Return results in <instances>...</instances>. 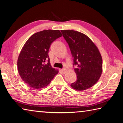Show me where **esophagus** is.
Wrapping results in <instances>:
<instances>
[{"label":"esophagus","instance_id":"34e87169","mask_svg":"<svg viewBox=\"0 0 123 123\" xmlns=\"http://www.w3.org/2000/svg\"><path fill=\"white\" fill-rule=\"evenodd\" d=\"M61 71H62V73L64 74V73H66V69H61Z\"/></svg>","mask_w":123,"mask_h":123}]
</instances>
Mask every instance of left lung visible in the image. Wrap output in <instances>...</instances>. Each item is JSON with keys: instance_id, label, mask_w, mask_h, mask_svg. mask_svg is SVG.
Listing matches in <instances>:
<instances>
[{"instance_id": "1", "label": "left lung", "mask_w": 123, "mask_h": 123, "mask_svg": "<svg viewBox=\"0 0 123 123\" xmlns=\"http://www.w3.org/2000/svg\"><path fill=\"white\" fill-rule=\"evenodd\" d=\"M61 32L69 46L74 61L76 81L71 87L82 91L92 87L97 82L103 72V60L97 47L84 34L74 30Z\"/></svg>"}]
</instances>
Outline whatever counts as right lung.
Wrapping results in <instances>:
<instances>
[{"label": "right lung", "mask_w": 123, "mask_h": 123, "mask_svg": "<svg viewBox=\"0 0 123 123\" xmlns=\"http://www.w3.org/2000/svg\"><path fill=\"white\" fill-rule=\"evenodd\" d=\"M62 36L59 30H44L34 34L23 46L17 68L22 79L30 87H45L58 74V70L51 66L48 53L52 43Z\"/></svg>", "instance_id": "obj_1"}]
</instances>
